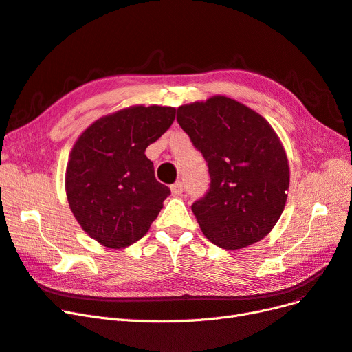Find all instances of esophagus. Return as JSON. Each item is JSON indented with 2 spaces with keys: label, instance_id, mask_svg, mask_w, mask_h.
<instances>
[{
  "label": "esophagus",
  "instance_id": "obj_1",
  "mask_svg": "<svg viewBox=\"0 0 352 352\" xmlns=\"http://www.w3.org/2000/svg\"><path fill=\"white\" fill-rule=\"evenodd\" d=\"M183 190H184V186H183V183H181V181H177V183H174L171 186V191H173L174 196H181Z\"/></svg>",
  "mask_w": 352,
  "mask_h": 352
}]
</instances>
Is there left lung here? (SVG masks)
<instances>
[{"mask_svg": "<svg viewBox=\"0 0 352 352\" xmlns=\"http://www.w3.org/2000/svg\"><path fill=\"white\" fill-rule=\"evenodd\" d=\"M177 122L209 166L210 187L191 206L204 236L223 250L265 238L284 210L290 184L274 129L223 96L178 107Z\"/></svg>", "mask_w": 352, "mask_h": 352, "instance_id": "1", "label": "left lung"}]
</instances>
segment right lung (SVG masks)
Returning <instances> with one entry per match:
<instances>
[{"label":"right lung","mask_w":352,"mask_h":352,"mask_svg":"<svg viewBox=\"0 0 352 352\" xmlns=\"http://www.w3.org/2000/svg\"><path fill=\"white\" fill-rule=\"evenodd\" d=\"M174 119V107L133 106L101 117L75 142L65 177L68 203L81 228L107 248L145 236L171 194L145 151Z\"/></svg>","instance_id":"add662e5"}]
</instances>
